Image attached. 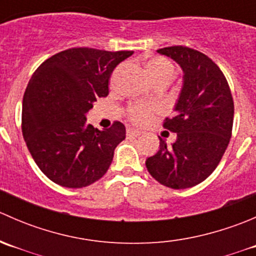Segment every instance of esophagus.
<instances>
[{"instance_id":"1","label":"esophagus","mask_w":256,"mask_h":256,"mask_svg":"<svg viewBox=\"0 0 256 256\" xmlns=\"http://www.w3.org/2000/svg\"><path fill=\"white\" fill-rule=\"evenodd\" d=\"M126 135H128V138H136V136L141 135V131L136 130V128H128V130H126Z\"/></svg>"}]
</instances>
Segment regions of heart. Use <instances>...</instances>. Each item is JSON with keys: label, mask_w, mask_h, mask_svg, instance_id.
<instances>
[{"label": "heart", "mask_w": 256, "mask_h": 256, "mask_svg": "<svg viewBox=\"0 0 256 256\" xmlns=\"http://www.w3.org/2000/svg\"><path fill=\"white\" fill-rule=\"evenodd\" d=\"M146 69L154 82L164 76L172 78L174 73V66L164 56H154L148 59L146 63ZM128 118L138 124H146L151 118V109L142 104L132 105L128 109Z\"/></svg>", "instance_id": "obj_1"}]
</instances>
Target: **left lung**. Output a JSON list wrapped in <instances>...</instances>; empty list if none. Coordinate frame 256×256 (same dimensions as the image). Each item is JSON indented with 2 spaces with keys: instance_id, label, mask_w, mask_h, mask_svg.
<instances>
[{
  "instance_id": "left-lung-1",
  "label": "left lung",
  "mask_w": 256,
  "mask_h": 256,
  "mask_svg": "<svg viewBox=\"0 0 256 256\" xmlns=\"http://www.w3.org/2000/svg\"><path fill=\"white\" fill-rule=\"evenodd\" d=\"M157 53L174 59L183 72L174 118L164 126L177 134L171 146L160 138V150L146 160L147 171L166 187L184 190L200 184L220 162L232 138L234 102L226 76L206 54L174 46Z\"/></svg>"
}]
</instances>
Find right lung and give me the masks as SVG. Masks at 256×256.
<instances>
[{"label": "right lung", "instance_id": "add662e5", "mask_svg": "<svg viewBox=\"0 0 256 256\" xmlns=\"http://www.w3.org/2000/svg\"><path fill=\"white\" fill-rule=\"evenodd\" d=\"M132 54L72 48L33 73L23 95V138L40 171L56 184L86 187L109 170L125 126L115 121L98 130L86 122V114L98 98L109 94L114 69Z\"/></svg>", "mask_w": 256, "mask_h": 256}]
</instances>
